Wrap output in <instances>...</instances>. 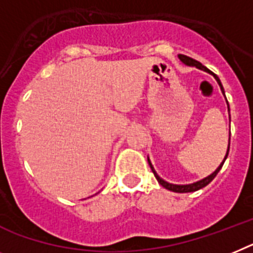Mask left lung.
<instances>
[{
  "label": "left lung",
  "instance_id": "obj_1",
  "mask_svg": "<svg viewBox=\"0 0 253 253\" xmlns=\"http://www.w3.org/2000/svg\"><path fill=\"white\" fill-rule=\"evenodd\" d=\"M179 59L182 61V63H184V64L190 65V67H197V68H199V69H202V71L209 72V73H211L212 76H213V77L216 78V81H217V84H220V87H221V91H222V92H224V88H222V84H221V82H220V80H218L217 76H216L215 73H212V72L210 71V69H207V68H206L205 65H202V64H201V63H199V61L194 60V59L189 58V56H186V55H179ZM228 108H229V104H228ZM229 148H230V144H229V146H228V152H226V156H225L224 161H222L221 165H220V166L217 167V169H216L215 172L211 173V175H210V176H207L206 179L201 180V181H197V182H194V184H189V185H173V184H169V182H166V181H165V180H162V179H161V177H159L158 175H157V172H156V171H154V169H153L152 163L149 162V159H148V162H149V166H150V169H152V171H153V173H154V176H156V179L158 180V182H159V184H161V185L163 186V188L169 189V190H171V192H175V193L195 192V190H199V189L205 188L206 185H209L210 182H211L212 180L215 179V176L217 175L218 171L221 169L222 165H224V162H225V159H226V157H228V154H229Z\"/></svg>",
  "mask_w": 253,
  "mask_h": 253
}]
</instances>
